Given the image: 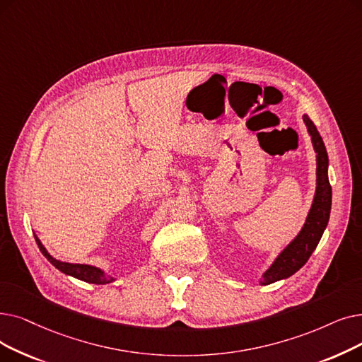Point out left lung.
Listing matches in <instances>:
<instances>
[{
  "label": "left lung",
  "instance_id": "1",
  "mask_svg": "<svg viewBox=\"0 0 362 362\" xmlns=\"http://www.w3.org/2000/svg\"><path fill=\"white\" fill-rule=\"evenodd\" d=\"M313 149L317 153V191L313 197L309 214L302 230L297 237L281 251L271 264V268L262 275L260 284L268 286L279 279H286L296 274L308 262L313 250L317 248L322 233L327 228L329 211H332V186L328 182V155L322 137L315 124L308 115H303Z\"/></svg>",
  "mask_w": 362,
  "mask_h": 362
}]
</instances>
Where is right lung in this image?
<instances>
[{
	"instance_id": "1",
	"label": "right lung",
	"mask_w": 362,
	"mask_h": 362,
	"mask_svg": "<svg viewBox=\"0 0 362 362\" xmlns=\"http://www.w3.org/2000/svg\"><path fill=\"white\" fill-rule=\"evenodd\" d=\"M34 237H35L38 248L41 250V253L44 255V257L49 260L54 266V268H57L60 272L71 275L76 279L90 282V284H109V282L115 281L114 276H107L100 268H96V266L81 264V263H68V262H60V260L54 259L53 256H50L49 251L45 250V247L42 245V243L40 241V238L37 237L35 233H34Z\"/></svg>"
}]
</instances>
